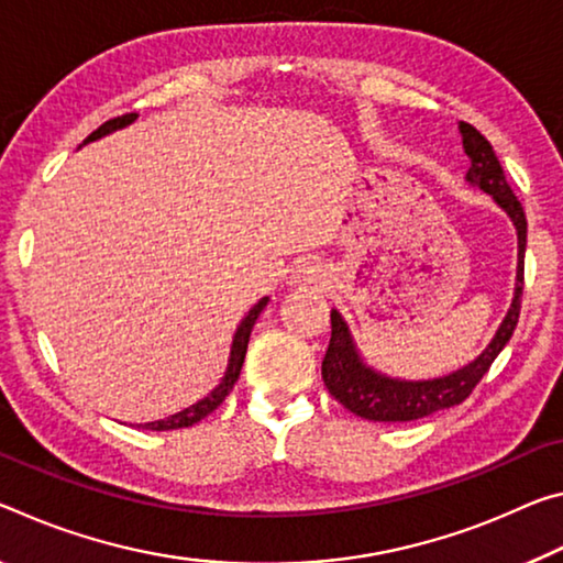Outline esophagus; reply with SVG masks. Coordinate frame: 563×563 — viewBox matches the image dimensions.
Masks as SVG:
<instances>
[{
    "mask_svg": "<svg viewBox=\"0 0 563 563\" xmlns=\"http://www.w3.org/2000/svg\"><path fill=\"white\" fill-rule=\"evenodd\" d=\"M325 280L323 265L318 263H300L296 271H292V283L296 285H318Z\"/></svg>",
    "mask_w": 563,
    "mask_h": 563,
    "instance_id": "obj_1",
    "label": "esophagus"
}]
</instances>
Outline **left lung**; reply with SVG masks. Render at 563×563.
<instances>
[{"label": "left lung", "mask_w": 563, "mask_h": 563, "mask_svg": "<svg viewBox=\"0 0 563 563\" xmlns=\"http://www.w3.org/2000/svg\"><path fill=\"white\" fill-rule=\"evenodd\" d=\"M459 132L463 140V153L468 155L471 167L466 173V183L484 190L494 198V202L511 218L519 238V263H516V285L514 298L508 306L501 325L496 328L490 343L481 351L474 361L459 371L445 373L439 378L426 380H406L386 376L365 363L353 341V333L343 316L333 308L330 310V345L323 358V380L338 404H343L351 413L365 418V421L378 423H406L416 418H426L435 410L453 408L463 404L476 388V383L486 376L490 363L511 341L516 323L521 313V292H523V255H526V216L521 202L506 183L504 167L490 147V142L468 122H459Z\"/></svg>", "instance_id": "1"}]
</instances>
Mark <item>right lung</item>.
I'll return each mask as SVG.
<instances>
[{
	"label": "right lung",
	"instance_id": "add662e5",
	"mask_svg": "<svg viewBox=\"0 0 563 563\" xmlns=\"http://www.w3.org/2000/svg\"><path fill=\"white\" fill-rule=\"evenodd\" d=\"M135 120H137L135 112L122 114V118H114V120H107V122L102 124V128H97V130L92 132V135H89V137L82 142V145H87V142L100 140V137H104V135H112V132L128 128V124H132ZM267 300H271V298H261V300H257L255 306L247 310V316H245L243 320H240V325H238L235 335H233V345H230V358H228L225 376H222V380L218 383L216 388L210 390L208 396L200 398L198 404L183 408L180 413H173V416H167V418H159V421L140 423V426L147 428V431H175V428L195 426L198 421H202L205 416H210L212 410H216V408L222 404V400H225V396L230 394V390H233V386H235L238 378H240V368H243V363H245L250 333H253L255 320H257V316L263 313V308L267 306ZM140 426H137V428H140Z\"/></svg>",
	"mask_w": 563,
	"mask_h": 563
}]
</instances>
